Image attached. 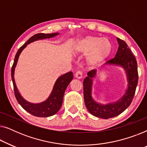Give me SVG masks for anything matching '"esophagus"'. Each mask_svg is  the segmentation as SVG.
Returning a JSON list of instances; mask_svg holds the SVG:
<instances>
[{"mask_svg":"<svg viewBox=\"0 0 147 147\" xmlns=\"http://www.w3.org/2000/svg\"><path fill=\"white\" fill-rule=\"evenodd\" d=\"M75 77L77 78V79H79V80L80 79H82V77H83L82 72L80 71H78L76 72V74H75Z\"/></svg>","mask_w":147,"mask_h":147,"instance_id":"34e87169","label":"esophagus"}]
</instances>
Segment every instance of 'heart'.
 <instances>
[{
  "label": "heart",
  "instance_id": "1",
  "mask_svg": "<svg viewBox=\"0 0 147 147\" xmlns=\"http://www.w3.org/2000/svg\"><path fill=\"white\" fill-rule=\"evenodd\" d=\"M112 51V45L107 38L87 35L78 39L74 44V51L76 55H86L88 67H96L104 63Z\"/></svg>",
  "mask_w": 147,
  "mask_h": 147
}]
</instances>
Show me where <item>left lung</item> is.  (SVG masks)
Wrapping results in <instances>:
<instances>
[{
	"instance_id": "8db88e82",
	"label": "left lung",
	"mask_w": 147,
	"mask_h": 147,
	"mask_svg": "<svg viewBox=\"0 0 147 147\" xmlns=\"http://www.w3.org/2000/svg\"><path fill=\"white\" fill-rule=\"evenodd\" d=\"M118 48L115 57L106 63V65L119 66L125 71L127 79V88L116 102L106 104L98 103L92 96L93 80L97 74L95 69L90 71L84 80V102L89 112L96 117L108 119L117 116L123 112L131 104L137 86L138 76L137 62L133 54L123 40L116 38Z\"/></svg>"
}]
</instances>
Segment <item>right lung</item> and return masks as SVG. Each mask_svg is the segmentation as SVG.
I'll return each instance as SVG.
<instances>
[{
  "label": "right lung",
  "instance_id": "right-lung-1",
  "mask_svg": "<svg viewBox=\"0 0 147 147\" xmlns=\"http://www.w3.org/2000/svg\"><path fill=\"white\" fill-rule=\"evenodd\" d=\"M59 33H54L51 34L45 33H38L31 37L24 45L19 48L17 54H16L14 63L11 69V78L13 83L14 92H15V97L19 104L25 109L26 111L29 112L32 115L37 116V117H49L55 114L59 111L60 108L61 107L63 103V95L65 91L69 85L70 82L73 80L74 76L71 71L67 72L65 74H63L57 78L54 84L53 90L50 94L49 97L45 101L40 102V103H31L26 100L18 90L16 85L15 78V70L17 66L18 60H19V55L22 51L31 43L38 40H42L45 39H49L55 37L59 35Z\"/></svg>",
  "mask_w": 147,
  "mask_h": 147
}]
</instances>
